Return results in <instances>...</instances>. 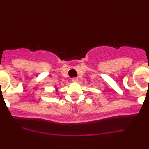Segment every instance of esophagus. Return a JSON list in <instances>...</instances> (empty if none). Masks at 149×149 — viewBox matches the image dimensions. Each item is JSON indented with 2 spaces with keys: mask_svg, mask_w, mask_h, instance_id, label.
Wrapping results in <instances>:
<instances>
[{
  "mask_svg": "<svg viewBox=\"0 0 149 149\" xmlns=\"http://www.w3.org/2000/svg\"><path fill=\"white\" fill-rule=\"evenodd\" d=\"M72 82L74 83H77V81H78V79H77V77H73V78H72Z\"/></svg>",
  "mask_w": 149,
  "mask_h": 149,
  "instance_id": "esophagus-1",
  "label": "esophagus"
}]
</instances>
